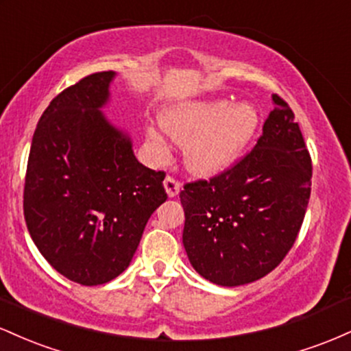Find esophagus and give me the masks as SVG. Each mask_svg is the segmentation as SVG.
<instances>
[{"mask_svg": "<svg viewBox=\"0 0 351 351\" xmlns=\"http://www.w3.org/2000/svg\"><path fill=\"white\" fill-rule=\"evenodd\" d=\"M163 186H165V189H167V195L170 196V198H175V196L180 193L181 183L173 178V176H167L163 181Z\"/></svg>", "mask_w": 351, "mask_h": 351, "instance_id": "obj_1", "label": "esophagus"}]
</instances>
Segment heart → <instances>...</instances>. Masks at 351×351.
Returning a JSON list of instances; mask_svg holds the SVG:
<instances>
[{"instance_id": "heart-1", "label": "heart", "mask_w": 351, "mask_h": 351, "mask_svg": "<svg viewBox=\"0 0 351 351\" xmlns=\"http://www.w3.org/2000/svg\"><path fill=\"white\" fill-rule=\"evenodd\" d=\"M259 110L249 102L189 100L173 104L160 115V127L175 142L183 143V162L193 175L209 178L229 170L251 143L259 127ZM148 140L162 148L165 136L148 128Z\"/></svg>"}]
</instances>
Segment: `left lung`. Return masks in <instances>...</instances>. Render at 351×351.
Instances as JSON below:
<instances>
[{
    "label": "left lung",
    "instance_id": "left-lung-1",
    "mask_svg": "<svg viewBox=\"0 0 351 351\" xmlns=\"http://www.w3.org/2000/svg\"><path fill=\"white\" fill-rule=\"evenodd\" d=\"M272 100L274 110L251 153L180 193L189 263L223 287L274 271L295 243L307 211L312 160L291 107L276 94Z\"/></svg>",
    "mask_w": 351,
    "mask_h": 351
}]
</instances>
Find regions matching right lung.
Listing matches in <instances>:
<instances>
[{"label": "right lung", "instance_id": "add662e5", "mask_svg": "<svg viewBox=\"0 0 351 351\" xmlns=\"http://www.w3.org/2000/svg\"><path fill=\"white\" fill-rule=\"evenodd\" d=\"M114 71L90 74L52 99L36 127L24 183V219L36 247L82 285L120 276L143 229L167 201L165 173L135 158L108 122Z\"/></svg>", "mask_w": 351, "mask_h": 351}]
</instances>
